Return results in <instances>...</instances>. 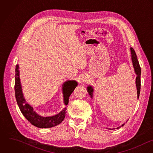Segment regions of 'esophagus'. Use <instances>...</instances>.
<instances>
[{"label": "esophagus", "instance_id": "obj_1", "mask_svg": "<svg viewBox=\"0 0 153 153\" xmlns=\"http://www.w3.org/2000/svg\"><path fill=\"white\" fill-rule=\"evenodd\" d=\"M88 79H87V77H85V76H84V77H82V82H87V80Z\"/></svg>", "mask_w": 153, "mask_h": 153}]
</instances>
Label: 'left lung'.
Masks as SVG:
<instances>
[{
  "label": "left lung",
  "mask_w": 153,
  "mask_h": 153,
  "mask_svg": "<svg viewBox=\"0 0 153 153\" xmlns=\"http://www.w3.org/2000/svg\"><path fill=\"white\" fill-rule=\"evenodd\" d=\"M130 51H131V60H132V65L134 68V71L137 75L136 77V79H135V85H136V88H137V99H138L139 96H140V89H141V67L140 66L139 64V62L138 61L137 59V57L136 55V53L134 51V50L133 49V48L130 47ZM87 89H88V92L89 93V95L91 96V97L92 98L93 96V88L92 86H88L87 87ZM125 125V123L122 124L121 126H118L117 128H106V129H110V130H113L115 129H118L120 127H121L122 126H123Z\"/></svg>",
  "instance_id": "obj_1"
}]
</instances>
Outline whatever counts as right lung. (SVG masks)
Instances as JSON below:
<instances>
[{"label": "right lung", "instance_id": "add662e5", "mask_svg": "<svg viewBox=\"0 0 153 153\" xmlns=\"http://www.w3.org/2000/svg\"><path fill=\"white\" fill-rule=\"evenodd\" d=\"M78 85L76 80H67L62 84V89L64 97V103L66 106L68 103V99L74 89ZM15 97L18 106L25 118L35 126L39 128H51L60 124L64 120L66 108L61 112L53 116L44 117L37 114L30 104H28L24 96L22 85L19 77V67L17 64L15 68Z\"/></svg>", "mask_w": 153, "mask_h": 153}]
</instances>
